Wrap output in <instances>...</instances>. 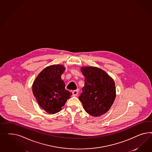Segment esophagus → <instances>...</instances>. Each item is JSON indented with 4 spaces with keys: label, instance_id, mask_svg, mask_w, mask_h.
Listing matches in <instances>:
<instances>
[{
    "label": "esophagus",
    "instance_id": "esophagus-1",
    "mask_svg": "<svg viewBox=\"0 0 152 152\" xmlns=\"http://www.w3.org/2000/svg\"><path fill=\"white\" fill-rule=\"evenodd\" d=\"M78 95V91L77 90H74L72 91V96H77Z\"/></svg>",
    "mask_w": 152,
    "mask_h": 152
}]
</instances>
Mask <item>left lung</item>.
Returning <instances> with one entry per match:
<instances>
[{"label":"left lung","instance_id":"1","mask_svg":"<svg viewBox=\"0 0 152 152\" xmlns=\"http://www.w3.org/2000/svg\"><path fill=\"white\" fill-rule=\"evenodd\" d=\"M81 71L85 76V85L79 100L85 110L95 117L105 114L116 97L114 80L105 71L96 67L83 66Z\"/></svg>","mask_w":152,"mask_h":152}]
</instances>
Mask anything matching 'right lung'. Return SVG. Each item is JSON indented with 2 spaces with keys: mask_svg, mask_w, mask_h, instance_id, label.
Returning a JSON list of instances; mask_svg holds the SVG:
<instances>
[{
  "mask_svg": "<svg viewBox=\"0 0 152 152\" xmlns=\"http://www.w3.org/2000/svg\"><path fill=\"white\" fill-rule=\"evenodd\" d=\"M65 70L64 65L54 64L46 67L38 75L32 85V91L38 105L49 114L62 110L72 95L65 89L61 75Z\"/></svg>",
  "mask_w": 152,
  "mask_h": 152,
  "instance_id": "add662e5",
  "label": "right lung"
}]
</instances>
